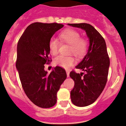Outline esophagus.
<instances>
[{
  "mask_svg": "<svg viewBox=\"0 0 126 126\" xmlns=\"http://www.w3.org/2000/svg\"><path fill=\"white\" fill-rule=\"evenodd\" d=\"M66 74H67V78H69V74H70V72H69V70H66Z\"/></svg>",
  "mask_w": 126,
  "mask_h": 126,
  "instance_id": "obj_1",
  "label": "esophagus"
}]
</instances>
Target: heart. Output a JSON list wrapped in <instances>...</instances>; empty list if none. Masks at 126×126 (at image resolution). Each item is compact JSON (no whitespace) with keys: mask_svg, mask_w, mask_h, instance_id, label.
I'll return each instance as SVG.
<instances>
[{"mask_svg":"<svg viewBox=\"0 0 126 126\" xmlns=\"http://www.w3.org/2000/svg\"><path fill=\"white\" fill-rule=\"evenodd\" d=\"M62 41L71 46L70 51L78 57H81L86 54L87 50V42L84 39L80 38V33L72 29H67L63 30L59 35ZM50 52L53 55L58 53L59 42L56 39H51L48 43ZM56 66L68 69L75 63V60L72 56H59L54 60Z\"/></svg>","mask_w":126,"mask_h":126,"instance_id":"1","label":"heart"}]
</instances>
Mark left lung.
Listing matches in <instances>:
<instances>
[{
	"instance_id": "1",
	"label": "left lung",
	"mask_w": 126,
	"mask_h": 126,
	"mask_svg": "<svg viewBox=\"0 0 126 126\" xmlns=\"http://www.w3.org/2000/svg\"><path fill=\"white\" fill-rule=\"evenodd\" d=\"M85 31L89 40L87 53L76 66L83 73H70V77L75 81L70 92L73 104L78 107H85L93 103L102 93L107 82L110 59L103 37L89 24H67Z\"/></svg>"
}]
</instances>
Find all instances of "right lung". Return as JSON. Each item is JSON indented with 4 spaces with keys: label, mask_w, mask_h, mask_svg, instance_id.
I'll return each instance as SVG.
<instances>
[{
    "label": "right lung",
    "mask_w": 126,
    "mask_h": 126,
    "mask_svg": "<svg viewBox=\"0 0 126 126\" xmlns=\"http://www.w3.org/2000/svg\"><path fill=\"white\" fill-rule=\"evenodd\" d=\"M62 24L36 22L26 29L17 46L16 67L23 89L30 101L42 108L56 103L57 93L67 78L66 71L56 66L48 74L45 64L50 60L48 43Z\"/></svg>",
    "instance_id": "obj_1"
}]
</instances>
